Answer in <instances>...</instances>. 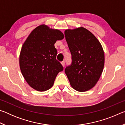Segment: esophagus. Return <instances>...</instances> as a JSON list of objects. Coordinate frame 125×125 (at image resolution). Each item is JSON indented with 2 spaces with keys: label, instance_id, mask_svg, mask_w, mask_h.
<instances>
[{
  "label": "esophagus",
  "instance_id": "1",
  "mask_svg": "<svg viewBox=\"0 0 125 125\" xmlns=\"http://www.w3.org/2000/svg\"><path fill=\"white\" fill-rule=\"evenodd\" d=\"M61 64L62 65V66L64 67V65H65V62H64V61H62V62H61Z\"/></svg>",
  "mask_w": 125,
  "mask_h": 125
}]
</instances>
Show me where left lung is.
Wrapping results in <instances>:
<instances>
[{
    "label": "left lung",
    "mask_w": 125,
    "mask_h": 125,
    "mask_svg": "<svg viewBox=\"0 0 125 125\" xmlns=\"http://www.w3.org/2000/svg\"><path fill=\"white\" fill-rule=\"evenodd\" d=\"M72 54V64L65 73L73 89L83 92L96 85L103 71L104 52L100 42L83 27L64 31Z\"/></svg>",
    "instance_id": "1"
}]
</instances>
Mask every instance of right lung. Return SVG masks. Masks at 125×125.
Returning a JSON list of instances; mask_svg holds the SVG:
<instances>
[{
	"label": "right lung",
	"mask_w": 125,
	"mask_h": 125,
	"mask_svg": "<svg viewBox=\"0 0 125 125\" xmlns=\"http://www.w3.org/2000/svg\"><path fill=\"white\" fill-rule=\"evenodd\" d=\"M57 29L41 25L33 30L23 44L19 56L20 70L27 84L39 92L52 87L63 67L56 60L54 43L64 38Z\"/></svg>",
	"instance_id": "1"
}]
</instances>
